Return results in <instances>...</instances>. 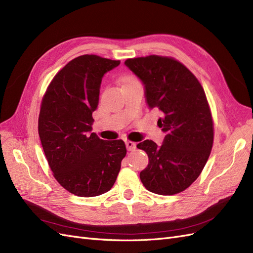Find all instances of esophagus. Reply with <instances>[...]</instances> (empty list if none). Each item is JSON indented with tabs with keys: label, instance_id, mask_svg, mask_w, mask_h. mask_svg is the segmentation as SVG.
<instances>
[{
	"label": "esophagus",
	"instance_id": "esophagus-1",
	"mask_svg": "<svg viewBox=\"0 0 253 253\" xmlns=\"http://www.w3.org/2000/svg\"><path fill=\"white\" fill-rule=\"evenodd\" d=\"M126 149H127L128 151H135V150H136V143L133 142V141L126 140Z\"/></svg>",
	"mask_w": 253,
	"mask_h": 253
}]
</instances>
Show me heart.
Masks as SVG:
<instances>
[{
	"mask_svg": "<svg viewBox=\"0 0 253 253\" xmlns=\"http://www.w3.org/2000/svg\"><path fill=\"white\" fill-rule=\"evenodd\" d=\"M135 79H132V78H128V79H126V81H134Z\"/></svg>",
	"mask_w": 253,
	"mask_h": 253,
	"instance_id": "obj_1",
	"label": "heart"
}]
</instances>
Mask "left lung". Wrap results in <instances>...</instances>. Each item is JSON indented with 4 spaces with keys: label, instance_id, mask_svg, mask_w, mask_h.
I'll return each mask as SVG.
<instances>
[{
    "label": "left lung",
    "instance_id": "1",
    "mask_svg": "<svg viewBox=\"0 0 253 253\" xmlns=\"http://www.w3.org/2000/svg\"><path fill=\"white\" fill-rule=\"evenodd\" d=\"M126 66L142 82L150 110L160 115L163 144L144 140L137 148L148 154L140 172L145 189L159 195L182 192L196 180L213 144V121L201 83L188 68L168 57L127 59Z\"/></svg>",
    "mask_w": 253,
    "mask_h": 253
}]
</instances>
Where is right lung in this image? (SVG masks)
<instances>
[{
	"mask_svg": "<svg viewBox=\"0 0 253 253\" xmlns=\"http://www.w3.org/2000/svg\"><path fill=\"white\" fill-rule=\"evenodd\" d=\"M120 61L83 55L61 70L47 87L39 115V136L58 182L81 197L108 192L126 154L122 140L90 133L105 73Z\"/></svg>",
	"mask_w": 253,
	"mask_h": 253,
	"instance_id": "1",
	"label": "right lung"
}]
</instances>
